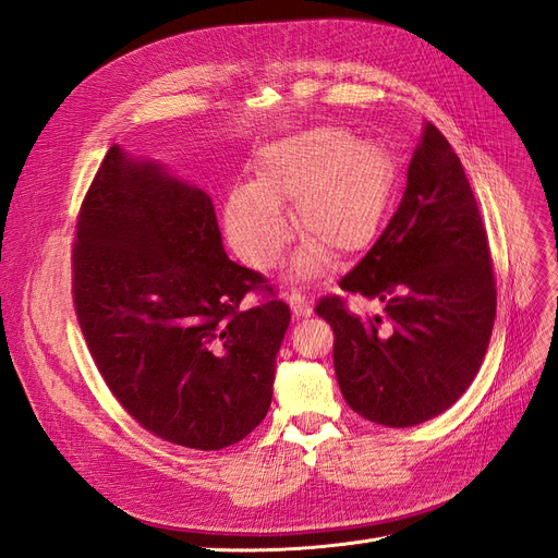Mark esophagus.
<instances>
[{
	"label": "esophagus",
	"mask_w": 558,
	"mask_h": 558,
	"mask_svg": "<svg viewBox=\"0 0 558 558\" xmlns=\"http://www.w3.org/2000/svg\"><path fill=\"white\" fill-rule=\"evenodd\" d=\"M289 305H291V312H293L295 318H307V316L314 314L312 302L305 300V295H300V293H291Z\"/></svg>",
	"instance_id": "1"
}]
</instances>
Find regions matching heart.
I'll use <instances>...</instances> for the list:
<instances>
[{
	"mask_svg": "<svg viewBox=\"0 0 558 558\" xmlns=\"http://www.w3.org/2000/svg\"><path fill=\"white\" fill-rule=\"evenodd\" d=\"M393 162L369 140L344 128L316 125L265 144L253 158V183L234 185L226 202V234L238 256L256 269L272 267L291 240L283 205L305 234L293 258V279H316L330 263L356 256L379 230L391 193Z\"/></svg>",
	"mask_w": 558,
	"mask_h": 558,
	"instance_id": "heart-1",
	"label": "heart"
}]
</instances>
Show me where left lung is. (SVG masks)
Here are the masks:
<instances>
[{"label":"left lung","instance_id":"8db88e82","mask_svg":"<svg viewBox=\"0 0 558 558\" xmlns=\"http://www.w3.org/2000/svg\"><path fill=\"white\" fill-rule=\"evenodd\" d=\"M340 289L384 307L367 318L340 298L316 307L335 330V375L353 412L408 428L468 391L492 340L496 283L477 199L433 123L412 154L398 211Z\"/></svg>","mask_w":558,"mask_h":558}]
</instances>
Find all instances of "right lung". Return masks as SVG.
<instances>
[{"mask_svg": "<svg viewBox=\"0 0 558 558\" xmlns=\"http://www.w3.org/2000/svg\"><path fill=\"white\" fill-rule=\"evenodd\" d=\"M258 286L272 293L228 258L205 191L109 148L76 223L74 307L99 375L132 418L202 451L260 424L291 310L281 300L242 310Z\"/></svg>", "mask_w": 558, "mask_h": 558, "instance_id": "add662e5", "label": "right lung"}]
</instances>
